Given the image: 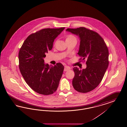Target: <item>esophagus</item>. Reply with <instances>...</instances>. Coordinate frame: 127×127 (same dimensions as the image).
Masks as SVG:
<instances>
[{"label": "esophagus", "instance_id": "34e87169", "mask_svg": "<svg viewBox=\"0 0 127 127\" xmlns=\"http://www.w3.org/2000/svg\"><path fill=\"white\" fill-rule=\"evenodd\" d=\"M70 67L68 66H67V65H65V67H64V71H67L68 70H69L70 69Z\"/></svg>", "mask_w": 127, "mask_h": 127}]
</instances>
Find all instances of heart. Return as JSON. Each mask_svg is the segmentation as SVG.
I'll list each match as a JSON object with an SVG mask.
<instances>
[{"label": "heart", "mask_w": 127, "mask_h": 127, "mask_svg": "<svg viewBox=\"0 0 127 127\" xmlns=\"http://www.w3.org/2000/svg\"><path fill=\"white\" fill-rule=\"evenodd\" d=\"M73 39H76V38L72 34L68 35L66 37V39L65 41H68V40H73Z\"/></svg>", "instance_id": "1"}]
</instances>
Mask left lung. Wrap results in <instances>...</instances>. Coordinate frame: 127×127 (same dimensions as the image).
<instances>
[{"instance_id": "1", "label": "left lung", "mask_w": 127, "mask_h": 127, "mask_svg": "<svg viewBox=\"0 0 127 127\" xmlns=\"http://www.w3.org/2000/svg\"><path fill=\"white\" fill-rule=\"evenodd\" d=\"M66 31L76 35L80 44L78 54L87 60V67H73V88L79 92L88 93L95 89L103 79L108 65L109 53L103 39L96 32L85 27L67 28Z\"/></svg>"}]
</instances>
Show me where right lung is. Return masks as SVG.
Segmentation results:
<instances>
[{
	"label": "right lung",
	"instance_id": "1",
	"mask_svg": "<svg viewBox=\"0 0 127 127\" xmlns=\"http://www.w3.org/2000/svg\"><path fill=\"white\" fill-rule=\"evenodd\" d=\"M64 29L46 28L32 34L19 50L20 73L28 86L39 94L51 95L58 88L64 66L61 63L49 65L44 62V58L52 50L54 39Z\"/></svg>",
	"mask_w": 127,
	"mask_h": 127
}]
</instances>
